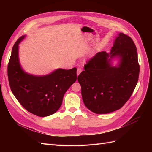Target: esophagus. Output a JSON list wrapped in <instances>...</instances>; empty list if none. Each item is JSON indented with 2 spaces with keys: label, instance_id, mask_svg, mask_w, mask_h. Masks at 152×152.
<instances>
[{
  "label": "esophagus",
  "instance_id": "esophagus-1",
  "mask_svg": "<svg viewBox=\"0 0 152 152\" xmlns=\"http://www.w3.org/2000/svg\"><path fill=\"white\" fill-rule=\"evenodd\" d=\"M81 71H82V69H81V68H78L77 69V76H78L79 74H80V73H81Z\"/></svg>",
  "mask_w": 152,
  "mask_h": 152
}]
</instances>
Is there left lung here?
Wrapping results in <instances>:
<instances>
[{"label":"left lung","mask_w":152,"mask_h":152,"mask_svg":"<svg viewBox=\"0 0 152 152\" xmlns=\"http://www.w3.org/2000/svg\"><path fill=\"white\" fill-rule=\"evenodd\" d=\"M117 58V65L113 60ZM78 76L86 107L97 114L120 109L137 85L139 75L137 49L132 39L122 33L116 37L110 53L99 52Z\"/></svg>","instance_id":"8db88e82"}]
</instances>
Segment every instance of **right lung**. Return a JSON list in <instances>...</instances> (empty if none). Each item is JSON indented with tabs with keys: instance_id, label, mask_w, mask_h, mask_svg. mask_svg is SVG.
Here are the masks:
<instances>
[{
	"instance_id": "obj_1",
	"label": "right lung",
	"mask_w": 152,
	"mask_h": 152,
	"mask_svg": "<svg viewBox=\"0 0 152 152\" xmlns=\"http://www.w3.org/2000/svg\"><path fill=\"white\" fill-rule=\"evenodd\" d=\"M25 37H20L12 50L7 69L10 89L29 112L41 117L50 116L60 108L64 94L76 81V68L57 69L44 76L26 73L19 60V44Z\"/></svg>"
}]
</instances>
